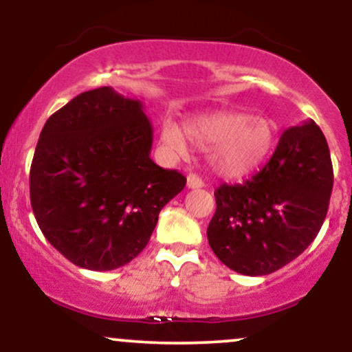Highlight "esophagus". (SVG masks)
Masks as SVG:
<instances>
[{"label": "esophagus", "instance_id": "34e87169", "mask_svg": "<svg viewBox=\"0 0 352 352\" xmlns=\"http://www.w3.org/2000/svg\"><path fill=\"white\" fill-rule=\"evenodd\" d=\"M187 187L188 188H201L204 187V180H201L199 175H195V173H190V175L187 177Z\"/></svg>", "mask_w": 352, "mask_h": 352}]
</instances>
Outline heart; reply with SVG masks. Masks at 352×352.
Wrapping results in <instances>:
<instances>
[{"label":"heart","mask_w":352,"mask_h":352,"mask_svg":"<svg viewBox=\"0 0 352 352\" xmlns=\"http://www.w3.org/2000/svg\"><path fill=\"white\" fill-rule=\"evenodd\" d=\"M185 136L199 148H210L208 164L217 175L235 180L253 173L268 159L276 145L278 125L270 117L218 111L190 117L184 132L170 120L160 129V142L173 155L187 152Z\"/></svg>","instance_id":"b5f03b06"}]
</instances>
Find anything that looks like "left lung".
<instances>
[{"instance_id": "obj_1", "label": "left lung", "mask_w": 352, "mask_h": 352, "mask_svg": "<svg viewBox=\"0 0 352 352\" xmlns=\"http://www.w3.org/2000/svg\"><path fill=\"white\" fill-rule=\"evenodd\" d=\"M333 190L329 147L314 120L286 129L250 180L220 185L207 236L218 260L263 276L300 256L324 221Z\"/></svg>"}]
</instances>
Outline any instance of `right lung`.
Returning <instances> with one entry per match:
<instances>
[{
	"label": "right lung",
	"mask_w": 352,
	"mask_h": 352,
	"mask_svg": "<svg viewBox=\"0 0 352 352\" xmlns=\"http://www.w3.org/2000/svg\"><path fill=\"white\" fill-rule=\"evenodd\" d=\"M153 131L139 99L112 87L82 92L44 124L30 172L36 221L71 263L127 265L187 179L151 159Z\"/></svg>",
	"instance_id": "1"
}]
</instances>
